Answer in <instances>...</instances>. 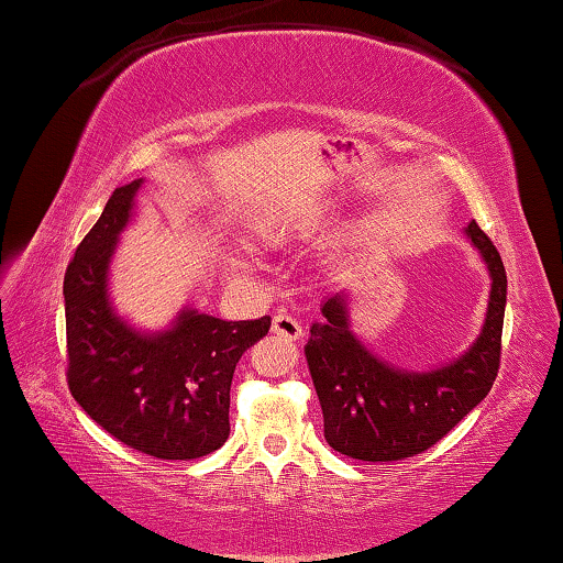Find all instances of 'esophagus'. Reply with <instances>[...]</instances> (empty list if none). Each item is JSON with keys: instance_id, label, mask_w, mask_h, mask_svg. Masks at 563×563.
Here are the masks:
<instances>
[{"instance_id": "1", "label": "esophagus", "mask_w": 563, "mask_h": 563, "mask_svg": "<svg viewBox=\"0 0 563 563\" xmlns=\"http://www.w3.org/2000/svg\"><path fill=\"white\" fill-rule=\"evenodd\" d=\"M272 331L276 333V336L289 339V341H299L303 336L301 323L297 319L287 317V313H276V317L272 319Z\"/></svg>"}]
</instances>
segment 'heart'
Returning a JSON list of instances; mask_svg holds the SVG:
<instances>
[{
    "label": "heart",
    "instance_id": "b5f03b06",
    "mask_svg": "<svg viewBox=\"0 0 563 563\" xmlns=\"http://www.w3.org/2000/svg\"><path fill=\"white\" fill-rule=\"evenodd\" d=\"M250 234H252V240H256V242L274 244V242H279L282 236H284V222L276 214L262 212V214L252 217ZM224 266H227V272L236 274V276H246V274H252V269H254V264L246 260V256H242V254H230V256H227Z\"/></svg>",
    "mask_w": 563,
    "mask_h": 563
}]
</instances>
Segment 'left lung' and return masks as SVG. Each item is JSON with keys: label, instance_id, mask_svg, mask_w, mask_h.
<instances>
[{"label": "left lung", "instance_id": "left-lung-1", "mask_svg": "<svg viewBox=\"0 0 563 563\" xmlns=\"http://www.w3.org/2000/svg\"><path fill=\"white\" fill-rule=\"evenodd\" d=\"M465 234L487 266L492 289L479 336L445 366L406 371L380 361L351 329L346 291L323 301V321L311 327L303 353L323 410V438L341 455L363 462L412 457L487 398L499 371L507 272L475 220Z\"/></svg>", "mask_w": 563, "mask_h": 563}]
</instances>
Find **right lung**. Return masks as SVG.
<instances>
[{
	"label": "right lung",
	"instance_id": "right-lung-1",
	"mask_svg": "<svg viewBox=\"0 0 563 563\" xmlns=\"http://www.w3.org/2000/svg\"><path fill=\"white\" fill-rule=\"evenodd\" d=\"M143 180L115 187L64 276L68 390L123 445L157 460H195L230 438V386L269 317L224 321L177 311L163 331H137L108 297V272Z\"/></svg>",
	"mask_w": 563,
	"mask_h": 563
}]
</instances>
